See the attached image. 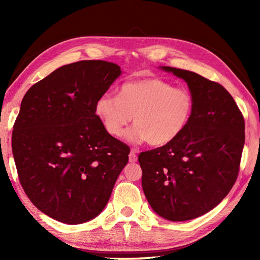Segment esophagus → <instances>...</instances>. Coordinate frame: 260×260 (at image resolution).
I'll return each instance as SVG.
<instances>
[{"label": "esophagus", "instance_id": "1", "mask_svg": "<svg viewBox=\"0 0 260 260\" xmlns=\"http://www.w3.org/2000/svg\"><path fill=\"white\" fill-rule=\"evenodd\" d=\"M128 156H129V162L131 163H135L137 161V155H136V153L134 151H132Z\"/></svg>", "mask_w": 260, "mask_h": 260}]
</instances>
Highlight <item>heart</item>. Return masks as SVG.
<instances>
[{
	"label": "heart",
	"instance_id": "b5f03b06",
	"mask_svg": "<svg viewBox=\"0 0 260 260\" xmlns=\"http://www.w3.org/2000/svg\"><path fill=\"white\" fill-rule=\"evenodd\" d=\"M193 109L194 99L189 90L163 79L146 78L125 82L117 96L104 93L97 99L95 113L110 136H123L133 116L135 126L127 133L128 141L163 146L183 133Z\"/></svg>",
	"mask_w": 260,
	"mask_h": 260
}]
</instances>
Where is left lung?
Instances as JSON below:
<instances>
[{
    "label": "left lung",
    "mask_w": 260,
    "mask_h": 260,
    "mask_svg": "<svg viewBox=\"0 0 260 260\" xmlns=\"http://www.w3.org/2000/svg\"><path fill=\"white\" fill-rule=\"evenodd\" d=\"M162 69L187 82L194 109L178 139L140 154L142 186L158 215L186 221L217 207L234 186L245 144V119L218 82L189 70Z\"/></svg>",
    "instance_id": "8db88e82"
}]
</instances>
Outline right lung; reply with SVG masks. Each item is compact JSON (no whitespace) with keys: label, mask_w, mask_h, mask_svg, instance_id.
Wrapping results in <instances>:
<instances>
[{"label":"right lung","mask_w":260,"mask_h":260,"mask_svg":"<svg viewBox=\"0 0 260 260\" xmlns=\"http://www.w3.org/2000/svg\"><path fill=\"white\" fill-rule=\"evenodd\" d=\"M118 64L81 60L38 81L22 99L12 132L20 183L30 201L60 222L79 224L103 211L131 148L110 136L97 99Z\"/></svg>","instance_id":"add662e5"}]
</instances>
